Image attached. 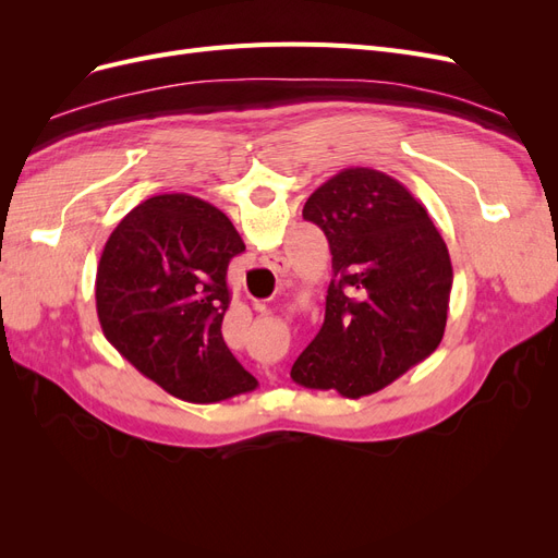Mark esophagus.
Instances as JSON below:
<instances>
[{
  "mask_svg": "<svg viewBox=\"0 0 558 558\" xmlns=\"http://www.w3.org/2000/svg\"><path fill=\"white\" fill-rule=\"evenodd\" d=\"M267 260H269V267L279 269V272H283V269H289V260H286L283 256H267Z\"/></svg>",
  "mask_w": 558,
  "mask_h": 558,
  "instance_id": "esophagus-1",
  "label": "esophagus"
}]
</instances>
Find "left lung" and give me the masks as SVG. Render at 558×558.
<instances>
[{"label": "left lung", "instance_id": "8db88e82", "mask_svg": "<svg viewBox=\"0 0 558 558\" xmlns=\"http://www.w3.org/2000/svg\"><path fill=\"white\" fill-rule=\"evenodd\" d=\"M328 238L326 318L291 367L295 384L344 398L381 391L440 347L453 269L442 234L400 181L349 167L302 209Z\"/></svg>", "mask_w": 558, "mask_h": 558}]
</instances>
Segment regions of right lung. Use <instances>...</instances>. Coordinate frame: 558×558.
I'll list each match as a JSON object with an SVG mask.
<instances>
[{
  "label": "right lung",
  "instance_id": "obj_1",
  "mask_svg": "<svg viewBox=\"0 0 558 558\" xmlns=\"http://www.w3.org/2000/svg\"><path fill=\"white\" fill-rule=\"evenodd\" d=\"M244 248L230 218L205 199L185 193L144 199L116 226L97 265L105 337L181 400L218 402L253 391L256 377L221 332L228 265Z\"/></svg>",
  "mask_w": 558,
  "mask_h": 558
}]
</instances>
